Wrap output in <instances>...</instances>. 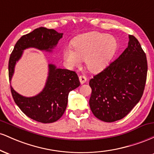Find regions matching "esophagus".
Wrapping results in <instances>:
<instances>
[{
	"label": "esophagus",
	"instance_id": "34e87169",
	"mask_svg": "<svg viewBox=\"0 0 154 154\" xmlns=\"http://www.w3.org/2000/svg\"><path fill=\"white\" fill-rule=\"evenodd\" d=\"M79 82H80L81 84H84V83H85L86 81H87V78H86L85 76H84V75L79 76Z\"/></svg>",
	"mask_w": 154,
	"mask_h": 154
}]
</instances>
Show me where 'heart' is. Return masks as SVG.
Instances as JSON below:
<instances>
[{
	"instance_id": "b5f03b06",
	"label": "heart",
	"mask_w": 154,
	"mask_h": 154,
	"mask_svg": "<svg viewBox=\"0 0 154 154\" xmlns=\"http://www.w3.org/2000/svg\"><path fill=\"white\" fill-rule=\"evenodd\" d=\"M71 48L63 51V58L71 67L80 65L85 61L91 72H99L108 64L116 50L115 40L104 33L93 32L77 37L72 40Z\"/></svg>"
}]
</instances>
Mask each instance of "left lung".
Instances as JSON below:
<instances>
[{
    "mask_svg": "<svg viewBox=\"0 0 154 154\" xmlns=\"http://www.w3.org/2000/svg\"><path fill=\"white\" fill-rule=\"evenodd\" d=\"M146 56L133 35L128 46L115 61L89 82V104L95 117L113 122L127 116L143 94L147 77Z\"/></svg>",
    "mask_w": 154,
    "mask_h": 154,
    "instance_id": "obj_1",
    "label": "left lung"
}]
</instances>
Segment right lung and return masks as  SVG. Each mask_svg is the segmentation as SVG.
I'll list each match as a JSON object with an SVG mask.
<instances>
[{
    "label": "right lung",
    "mask_w": 154,
    "mask_h": 154,
    "mask_svg": "<svg viewBox=\"0 0 154 154\" xmlns=\"http://www.w3.org/2000/svg\"><path fill=\"white\" fill-rule=\"evenodd\" d=\"M62 36L63 33L54 29L39 27L21 37L9 58V81L14 75L16 63L21 58L24 49L35 48L51 52ZM48 67L46 84L38 95L30 98L24 97L11 86L12 97L22 112L28 117L42 123H52L59 119L66 110L69 92L80 85L75 72L57 69L54 64H48Z\"/></svg>",
    "instance_id": "add662e5"
}]
</instances>
